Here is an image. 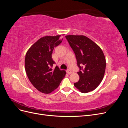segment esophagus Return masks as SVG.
I'll use <instances>...</instances> for the list:
<instances>
[{"label":"esophagus","mask_w":128,"mask_h":128,"mask_svg":"<svg viewBox=\"0 0 128 128\" xmlns=\"http://www.w3.org/2000/svg\"><path fill=\"white\" fill-rule=\"evenodd\" d=\"M66 72H67V73L68 74H72V71L70 70H69V69H68V70L66 71Z\"/></svg>","instance_id":"obj_1"}]
</instances>
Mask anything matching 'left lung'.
I'll return each mask as SVG.
<instances>
[{"mask_svg": "<svg viewBox=\"0 0 128 128\" xmlns=\"http://www.w3.org/2000/svg\"><path fill=\"white\" fill-rule=\"evenodd\" d=\"M66 38L80 68L77 72L80 80L74 83L75 87L84 94L94 90L102 82L105 72L106 59L102 50L86 36L70 34Z\"/></svg>", "mask_w": 128, "mask_h": 128, "instance_id": "obj_1", "label": "left lung"}]
</instances>
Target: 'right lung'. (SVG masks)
<instances>
[{
	"label": "right lung",
	"mask_w": 128,
	"mask_h": 128,
	"mask_svg": "<svg viewBox=\"0 0 128 128\" xmlns=\"http://www.w3.org/2000/svg\"><path fill=\"white\" fill-rule=\"evenodd\" d=\"M62 35L45 36L40 38L26 52L24 64L28 78L37 90L48 94L57 88L66 74L58 67L52 58L54 48L62 41Z\"/></svg>",
	"instance_id": "1"
}]
</instances>
